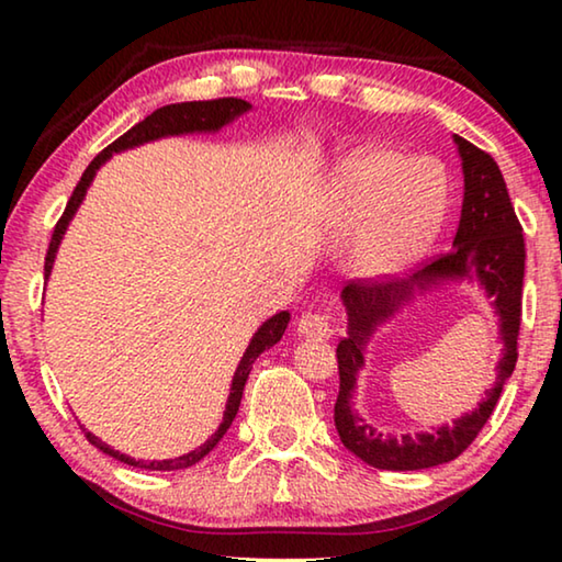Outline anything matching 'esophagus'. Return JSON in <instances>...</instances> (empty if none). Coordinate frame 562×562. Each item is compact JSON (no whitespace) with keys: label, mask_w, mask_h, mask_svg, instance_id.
<instances>
[{"label":"esophagus","mask_w":562,"mask_h":562,"mask_svg":"<svg viewBox=\"0 0 562 562\" xmlns=\"http://www.w3.org/2000/svg\"><path fill=\"white\" fill-rule=\"evenodd\" d=\"M300 337H315V339H329L331 337V322L327 315H319V312H304L297 322Z\"/></svg>","instance_id":"obj_1"}]
</instances>
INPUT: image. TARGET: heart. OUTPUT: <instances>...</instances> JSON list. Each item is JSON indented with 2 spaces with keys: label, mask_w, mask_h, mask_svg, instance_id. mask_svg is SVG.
<instances>
[{
  "label": "heart",
  "mask_w": 562,
  "mask_h": 562,
  "mask_svg": "<svg viewBox=\"0 0 562 562\" xmlns=\"http://www.w3.org/2000/svg\"><path fill=\"white\" fill-rule=\"evenodd\" d=\"M331 221L357 233V265L392 274L414 262L439 235L446 183L439 166L394 150H367L345 160L331 178Z\"/></svg>",
  "instance_id": "b5f03b06"
}]
</instances>
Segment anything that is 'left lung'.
Segmentation results:
<instances>
[{
  "mask_svg": "<svg viewBox=\"0 0 562 562\" xmlns=\"http://www.w3.org/2000/svg\"><path fill=\"white\" fill-rule=\"evenodd\" d=\"M463 168V205L453 250L431 260L406 280L369 282L351 280L341 290L347 310V337L337 345L339 394L335 404V426L341 443L374 469L422 471L453 461L469 449L483 424L496 408L503 384L508 382L518 359L522 272H526V243L522 227L510 205V195L501 168L486 150L453 136ZM443 281H475L487 292L499 317L504 341L497 382L487 398L471 415L454 419L431 435L394 437L374 430L353 412V389L363 349L379 324L391 318L418 293L440 286Z\"/></svg>",
  "mask_w": 562,
  "mask_h": 562,
  "instance_id": "8db88e82",
  "label": "left lung"
}]
</instances>
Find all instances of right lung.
Instances as JSON below:
<instances>
[{"instance_id": "obj_1", "label": "right lung", "mask_w": 562, "mask_h": 562, "mask_svg": "<svg viewBox=\"0 0 562 562\" xmlns=\"http://www.w3.org/2000/svg\"><path fill=\"white\" fill-rule=\"evenodd\" d=\"M252 106L243 99H215V101H183V103H170V106L164 109H156L150 116H146L140 123H136L131 131L123 133L121 138L113 140L109 148H103L101 154L91 160L89 168L83 170V176L79 183H76L74 193L69 198V203H66V211L59 217V223L54 227V235H52V243H49V250H46V262H44V278L49 280L52 268H54V258H56V250H59L61 245V237L66 233V227H69L71 217L79 211V205L83 203V195H87V190L91 186V180L97 178V170L106 164V160L113 154H121V150H128V148H136V146H144L148 140H158V138H166V136H183V133H215L221 131L227 123H233L237 116H243V113L250 111ZM288 322H290V312H278V315H272L268 322H262L255 331L250 345H247L245 355L240 359V364L235 369V376H233V384H231V396H227V404H225V412H223V422L217 426V431L207 439L205 443L198 446L195 451L178 456V459H166V461H136L131 459V456L121 453V451H113L109 443H103L99 436H93L91 431L83 429L87 434V439L97 446L99 451H103L106 456H113V459L121 461V463H128V465H136V469H148V471H178V469H188V465H195L201 459H205L207 453H211L217 441L223 439L231 429L233 418L237 414V408H240V398H243V389L247 376H250V369L255 364V359H258L265 349H270L272 345H278L282 339L284 329H288Z\"/></svg>"}]
</instances>
